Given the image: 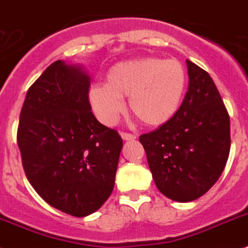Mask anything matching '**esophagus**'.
Instances as JSON below:
<instances>
[{
    "label": "esophagus",
    "instance_id": "obj_1",
    "mask_svg": "<svg viewBox=\"0 0 248 248\" xmlns=\"http://www.w3.org/2000/svg\"><path fill=\"white\" fill-rule=\"evenodd\" d=\"M120 135H122V138L124 139V140H134V139H137V135L132 134V133L122 132L120 133Z\"/></svg>",
    "mask_w": 248,
    "mask_h": 248
}]
</instances>
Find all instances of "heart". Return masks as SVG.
Masks as SVG:
<instances>
[{
    "label": "heart",
    "instance_id": "b5f03b06",
    "mask_svg": "<svg viewBox=\"0 0 248 248\" xmlns=\"http://www.w3.org/2000/svg\"><path fill=\"white\" fill-rule=\"evenodd\" d=\"M188 76L177 59L145 56L114 63L107 71L105 84L95 82L88 90V101L95 116L113 124L124 110L123 99L145 125L168 123L181 108Z\"/></svg>",
    "mask_w": 248,
    "mask_h": 248
}]
</instances>
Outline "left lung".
I'll list each match as a JSON object with an SVG mask.
<instances>
[{"instance_id":"1","label":"left lung","mask_w":248,"mask_h":248,"mask_svg":"<svg viewBox=\"0 0 248 248\" xmlns=\"http://www.w3.org/2000/svg\"><path fill=\"white\" fill-rule=\"evenodd\" d=\"M189 85L172 119L140 135L156 188L177 202L208 192L221 177L231 147L230 115L207 71L187 60Z\"/></svg>"}]
</instances>
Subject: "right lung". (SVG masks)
Here are the masks:
<instances>
[{
  "instance_id": "right-lung-1",
  "label": "right lung",
  "mask_w": 248,
  "mask_h": 248,
  "mask_svg": "<svg viewBox=\"0 0 248 248\" xmlns=\"http://www.w3.org/2000/svg\"><path fill=\"white\" fill-rule=\"evenodd\" d=\"M90 78L80 65L52 62L27 90L17 143L23 170L50 206L75 217L98 211L113 192L123 148L88 101Z\"/></svg>"
}]
</instances>
